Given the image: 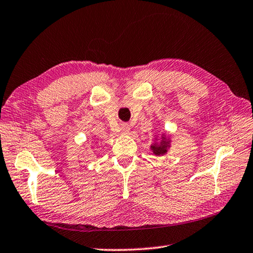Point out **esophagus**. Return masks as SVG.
<instances>
[{
  "label": "esophagus",
  "instance_id": "1",
  "mask_svg": "<svg viewBox=\"0 0 253 253\" xmlns=\"http://www.w3.org/2000/svg\"><path fill=\"white\" fill-rule=\"evenodd\" d=\"M130 131V125L128 123H122L121 125V132L122 133H128Z\"/></svg>",
  "mask_w": 253,
  "mask_h": 253
}]
</instances>
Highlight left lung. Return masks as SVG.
Returning <instances> with one entry per match:
<instances>
[{
  "label": "left lung",
  "instance_id": "8db88e82",
  "mask_svg": "<svg viewBox=\"0 0 253 253\" xmlns=\"http://www.w3.org/2000/svg\"><path fill=\"white\" fill-rule=\"evenodd\" d=\"M166 146H167L166 143H161L160 146H153L154 153H155L156 155H162V154H165L166 151H167Z\"/></svg>",
  "mask_w": 253,
  "mask_h": 253
}]
</instances>
